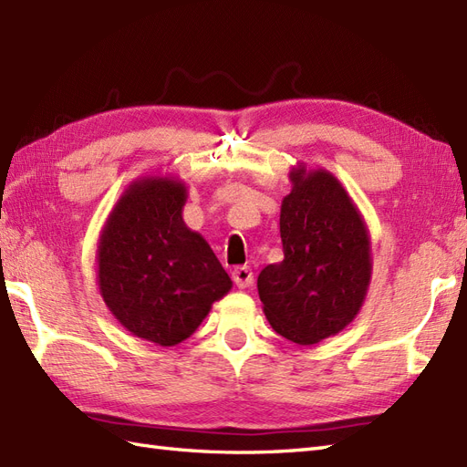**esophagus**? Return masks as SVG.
Masks as SVG:
<instances>
[{
	"mask_svg": "<svg viewBox=\"0 0 467 467\" xmlns=\"http://www.w3.org/2000/svg\"><path fill=\"white\" fill-rule=\"evenodd\" d=\"M233 280H234V285L238 288H248V286L253 285V280H254L253 270L248 268V266H236L233 270Z\"/></svg>",
	"mask_w": 467,
	"mask_h": 467,
	"instance_id": "34e87169",
	"label": "esophagus"
}]
</instances>
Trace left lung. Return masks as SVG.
I'll return each instance as SVG.
<instances>
[{
  "instance_id": "left-lung-1",
  "label": "left lung",
  "mask_w": 467,
  "mask_h": 467,
  "mask_svg": "<svg viewBox=\"0 0 467 467\" xmlns=\"http://www.w3.org/2000/svg\"><path fill=\"white\" fill-rule=\"evenodd\" d=\"M280 204L285 258L260 270L265 317L300 346L342 332L360 312L372 280L370 233L344 184L327 169L290 171Z\"/></svg>"
}]
</instances>
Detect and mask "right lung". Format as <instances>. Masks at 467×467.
Wrapping results in <instances>:
<instances>
[{"mask_svg":"<svg viewBox=\"0 0 467 467\" xmlns=\"http://www.w3.org/2000/svg\"><path fill=\"white\" fill-rule=\"evenodd\" d=\"M184 181L135 179L115 202L97 243V286L125 330L175 346L201 327L233 280L202 234L182 221Z\"/></svg>","mask_w":467,"mask_h":467,"instance_id":"1","label":"right lung"}]
</instances>
